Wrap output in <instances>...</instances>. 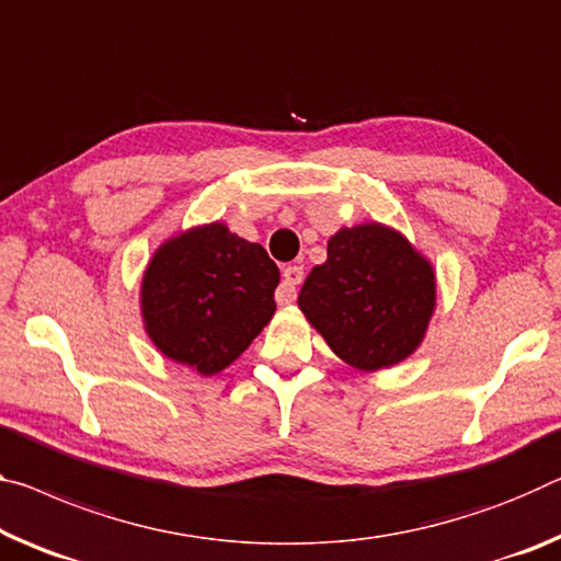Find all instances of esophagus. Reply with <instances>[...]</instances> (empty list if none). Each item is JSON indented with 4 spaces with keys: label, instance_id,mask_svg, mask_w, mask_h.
I'll return each mask as SVG.
<instances>
[{
    "label": "esophagus",
    "instance_id": "obj_1",
    "mask_svg": "<svg viewBox=\"0 0 561 561\" xmlns=\"http://www.w3.org/2000/svg\"><path fill=\"white\" fill-rule=\"evenodd\" d=\"M301 279H305V272H301V266H297V264L284 266L282 284L277 287V291H274V297H277L279 305H291V301L297 299V287L301 284Z\"/></svg>",
    "mask_w": 561,
    "mask_h": 561
}]
</instances>
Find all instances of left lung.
Returning a JSON list of instances; mask_svg holds the SVG:
<instances>
[{"mask_svg":"<svg viewBox=\"0 0 561 561\" xmlns=\"http://www.w3.org/2000/svg\"><path fill=\"white\" fill-rule=\"evenodd\" d=\"M297 305L336 357L379 371L422 344L437 307V277L402 232L364 221L329 239L327 262L309 272Z\"/></svg>","mask_w":561,"mask_h":561,"instance_id":"obj_1","label":"left lung"}]
</instances>
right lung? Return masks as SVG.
<instances>
[{
    "mask_svg": "<svg viewBox=\"0 0 561 561\" xmlns=\"http://www.w3.org/2000/svg\"><path fill=\"white\" fill-rule=\"evenodd\" d=\"M277 284L262 244L209 221L159 244L141 277V319L167 359L211 377L270 324Z\"/></svg>",
    "mask_w": 561,
    "mask_h": 561,
    "instance_id": "obj_1",
    "label": "right lung"
}]
</instances>
